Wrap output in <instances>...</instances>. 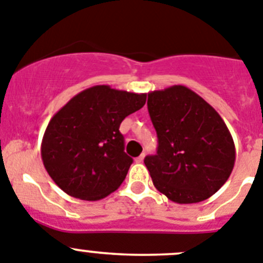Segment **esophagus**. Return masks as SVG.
I'll return each mask as SVG.
<instances>
[{
  "label": "esophagus",
  "instance_id": "esophagus-1",
  "mask_svg": "<svg viewBox=\"0 0 263 263\" xmlns=\"http://www.w3.org/2000/svg\"><path fill=\"white\" fill-rule=\"evenodd\" d=\"M144 158H145V155H144V153H141V155L136 158V162H143Z\"/></svg>",
  "mask_w": 263,
  "mask_h": 263
}]
</instances>
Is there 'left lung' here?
<instances>
[{
    "instance_id": "1",
    "label": "left lung",
    "mask_w": 263,
    "mask_h": 263,
    "mask_svg": "<svg viewBox=\"0 0 263 263\" xmlns=\"http://www.w3.org/2000/svg\"><path fill=\"white\" fill-rule=\"evenodd\" d=\"M148 111L158 146L144 164L155 187L179 204L214 195L236 160L232 135L217 111L183 85L148 93Z\"/></svg>"
}]
</instances>
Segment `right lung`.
Segmentation results:
<instances>
[{"mask_svg":"<svg viewBox=\"0 0 263 263\" xmlns=\"http://www.w3.org/2000/svg\"><path fill=\"white\" fill-rule=\"evenodd\" d=\"M145 101V93L97 85L52 117L40 153L47 173L64 193L93 202L119 187L132 164L124 152L120 123Z\"/></svg>","mask_w":263,"mask_h":263,"instance_id":"1","label":"right lung"}]
</instances>
